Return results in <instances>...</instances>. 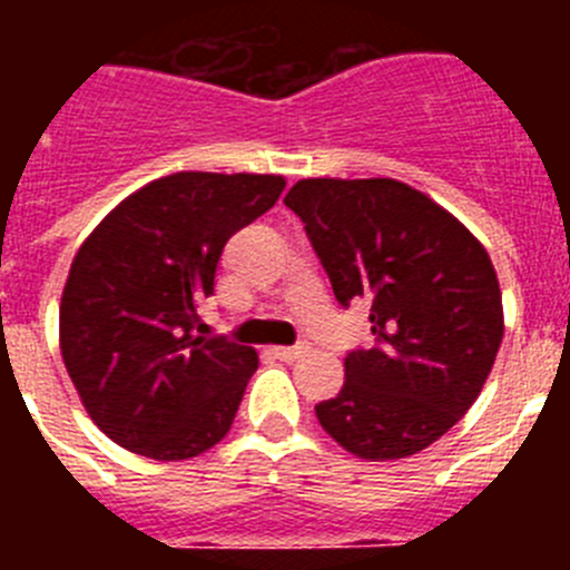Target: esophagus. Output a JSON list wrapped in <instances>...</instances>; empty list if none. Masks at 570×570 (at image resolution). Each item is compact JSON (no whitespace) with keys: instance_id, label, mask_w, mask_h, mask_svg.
Returning a JSON list of instances; mask_svg holds the SVG:
<instances>
[{"instance_id":"obj_1","label":"esophagus","mask_w":570,"mask_h":570,"mask_svg":"<svg viewBox=\"0 0 570 570\" xmlns=\"http://www.w3.org/2000/svg\"><path fill=\"white\" fill-rule=\"evenodd\" d=\"M305 354H308V345H305V342H302V345L274 347V356H276V360H282V362H294V360H299V356H305Z\"/></svg>"}]
</instances>
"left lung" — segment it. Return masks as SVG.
Here are the masks:
<instances>
[{
	"label": "left lung",
	"instance_id": "1",
	"mask_svg": "<svg viewBox=\"0 0 570 570\" xmlns=\"http://www.w3.org/2000/svg\"><path fill=\"white\" fill-rule=\"evenodd\" d=\"M305 223L340 305L371 302L374 347L345 356L320 425L360 460L420 454L476 402L502 342V294L482 242L396 179H299Z\"/></svg>",
	"mask_w": 570,
	"mask_h": 570
}]
</instances>
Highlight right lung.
<instances>
[{"label":"right lung","instance_id":"right-lung-1","mask_svg":"<svg viewBox=\"0 0 570 570\" xmlns=\"http://www.w3.org/2000/svg\"><path fill=\"white\" fill-rule=\"evenodd\" d=\"M285 190L274 174L183 170L116 205L73 256L59 347L99 431L148 460L205 454L234 425L254 347L199 336L225 242Z\"/></svg>","mask_w":570,"mask_h":570}]
</instances>
